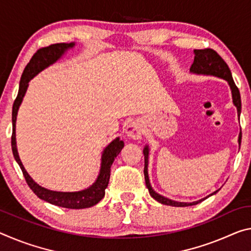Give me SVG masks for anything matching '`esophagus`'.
I'll return each mask as SVG.
<instances>
[{"instance_id":"esophagus-1","label":"esophagus","mask_w":251,"mask_h":251,"mask_svg":"<svg viewBox=\"0 0 251 251\" xmlns=\"http://www.w3.org/2000/svg\"><path fill=\"white\" fill-rule=\"evenodd\" d=\"M126 134L127 136L133 138V140H138V138L142 137L143 135V127L138 122H132L129 123L128 125L126 126Z\"/></svg>"}]
</instances>
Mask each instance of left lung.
<instances>
[{
    "instance_id": "1",
    "label": "left lung",
    "mask_w": 251,
    "mask_h": 251,
    "mask_svg": "<svg viewBox=\"0 0 251 251\" xmlns=\"http://www.w3.org/2000/svg\"><path fill=\"white\" fill-rule=\"evenodd\" d=\"M194 53V60L192 66H191L190 70L194 74H199V75H217V77H220L225 80L228 81L230 85V88H231V93H232V99H233V104L236 105L237 109H238V115L240 116L241 113V98H240V93L238 87L234 83L233 79H232V75L231 71H230L228 65H226V61L222 59L220 55L218 54L217 51H214L213 49H210V48H206V49H196L193 51ZM239 144L241 143V132L239 134ZM144 160H145V164H144V176H145V183L147 189H149V192L151 194V197L155 200L160 202L162 204L165 205H172V206H189V205H194L200 203L204 200V199H201V200L192 202V203H185V202H176V201H172L168 198H164L157 194L155 191L152 189L151 186V183L149 180V173H147V165H149V147H145L144 151ZM218 191L213 192L210 196H213L216 194ZM209 196V197H210Z\"/></svg>"
}]
</instances>
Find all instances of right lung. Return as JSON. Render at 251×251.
<instances>
[{"mask_svg": "<svg viewBox=\"0 0 251 251\" xmlns=\"http://www.w3.org/2000/svg\"><path fill=\"white\" fill-rule=\"evenodd\" d=\"M74 46L75 43H54V45L40 48L39 50H37V52L32 55L31 60L23 70L21 80H20L18 96L15 98L13 108H12V126H13V128H12L11 145L15 161L18 162L20 168H21L27 185L33 191L35 196L41 199V200L49 202L51 204L61 206V208L85 209L97 204L104 198L105 189L109 182L111 164H113L115 157L121 153L123 147H124V142L119 140V138H116L106 147L101 157L100 173H99L96 182L89 186L88 189L79 191V192H55V191L47 190L38 185L26 173L25 169L23 168L17 151V142H15V121H17L18 109L21 105L23 97H25L26 88L29 86V81L40 71L57 61L67 49L73 48Z\"/></svg>", "mask_w": 251, "mask_h": 251, "instance_id": "add662e5", "label": "right lung"}]
</instances>
